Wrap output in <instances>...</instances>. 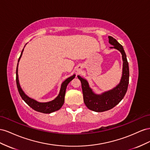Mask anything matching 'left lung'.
<instances>
[{
	"instance_id": "8db88e82",
	"label": "left lung",
	"mask_w": 150,
	"mask_h": 150,
	"mask_svg": "<svg viewBox=\"0 0 150 150\" xmlns=\"http://www.w3.org/2000/svg\"><path fill=\"white\" fill-rule=\"evenodd\" d=\"M108 38L109 43L114 46V47H111V48H114L118 50L122 54L123 60L122 75L119 84L111 91L105 92L101 95H97L89 87L86 80L77 76L82 83L83 101L85 105L90 110L99 112L110 110L117 105L125 97L129 83V65L125 51L122 46L119 44L116 40L112 36H108Z\"/></svg>"
}]
</instances>
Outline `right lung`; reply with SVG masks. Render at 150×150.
Returning <instances> with one entry per match:
<instances>
[{
  "instance_id": "1",
  "label": "right lung",
  "mask_w": 150,
  "mask_h": 150,
  "mask_svg": "<svg viewBox=\"0 0 150 150\" xmlns=\"http://www.w3.org/2000/svg\"><path fill=\"white\" fill-rule=\"evenodd\" d=\"M23 50L24 49L22 50V52H21V54L18 59V62L20 60L21 56H22ZM18 65H17V68H16L17 87H18V91L21 98H22L25 103H26L29 107H31L33 109H34L36 111H38V112L45 113V114H50L51 112H53L54 111H57L62 108V105H63L64 101H65V92H66V88H67V85L68 83H69L70 81H71L75 78V75H74L73 76H70V77L68 78L62 83L60 91H59L58 96H57L56 99L48 102H39L28 97L23 91V90L21 89L19 83V80H18Z\"/></svg>"
}]
</instances>
